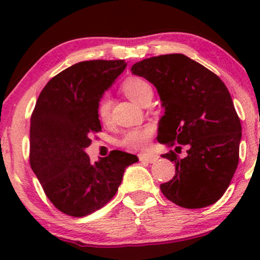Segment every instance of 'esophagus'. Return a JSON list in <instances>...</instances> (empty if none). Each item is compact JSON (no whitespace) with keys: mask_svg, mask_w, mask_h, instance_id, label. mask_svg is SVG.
Instances as JSON below:
<instances>
[{"mask_svg":"<svg viewBox=\"0 0 260 260\" xmlns=\"http://www.w3.org/2000/svg\"><path fill=\"white\" fill-rule=\"evenodd\" d=\"M138 158H140V161L142 162H148V163H154L158 159V156L155 155V154H140L138 155Z\"/></svg>","mask_w":260,"mask_h":260,"instance_id":"34e87169","label":"esophagus"}]
</instances>
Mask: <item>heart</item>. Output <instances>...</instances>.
<instances>
[{
	"mask_svg": "<svg viewBox=\"0 0 260 260\" xmlns=\"http://www.w3.org/2000/svg\"><path fill=\"white\" fill-rule=\"evenodd\" d=\"M122 91L127 98L135 103L141 104L144 97L152 92L149 83L141 78L130 77L122 84ZM97 117L103 124H109L111 118V102L108 97H103L97 105ZM154 134V127L151 125H144L134 127L127 130L120 140V145L124 148L140 150L148 145L149 141Z\"/></svg>",
	"mask_w": 260,
	"mask_h": 260,
	"instance_id": "b5f03b06",
	"label": "heart"
}]
</instances>
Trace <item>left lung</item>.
Here are the masks:
<instances>
[{
	"label": "left lung",
	"instance_id": "1",
	"mask_svg": "<svg viewBox=\"0 0 260 260\" xmlns=\"http://www.w3.org/2000/svg\"><path fill=\"white\" fill-rule=\"evenodd\" d=\"M131 72L155 85L165 108L157 141L170 150L162 157L175 163V175L159 188L184 208H202L222 197L239 162L240 119L220 78L183 54L152 56L136 62Z\"/></svg>",
	"mask_w": 260,
	"mask_h": 260
}]
</instances>
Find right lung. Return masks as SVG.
<instances>
[{"label":"right lung","mask_w":260,"mask_h":260,"mask_svg":"<svg viewBox=\"0 0 260 260\" xmlns=\"http://www.w3.org/2000/svg\"><path fill=\"white\" fill-rule=\"evenodd\" d=\"M124 60H90L56 74L39 95L30 118L29 162L46 197L63 214L80 218L108 204L137 156L112 150L92 163L85 152L102 130L97 105L125 70Z\"/></svg>","instance_id":"add662e5"}]
</instances>
